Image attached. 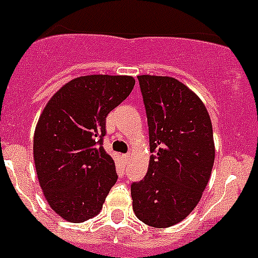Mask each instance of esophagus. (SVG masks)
Instances as JSON below:
<instances>
[{
  "mask_svg": "<svg viewBox=\"0 0 258 258\" xmlns=\"http://www.w3.org/2000/svg\"><path fill=\"white\" fill-rule=\"evenodd\" d=\"M122 159H123L124 162H128L130 160V154H123V155H122Z\"/></svg>",
  "mask_w": 258,
  "mask_h": 258,
  "instance_id": "obj_1",
  "label": "esophagus"
}]
</instances>
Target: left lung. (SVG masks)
<instances>
[{
	"mask_svg": "<svg viewBox=\"0 0 258 258\" xmlns=\"http://www.w3.org/2000/svg\"><path fill=\"white\" fill-rule=\"evenodd\" d=\"M146 110L150 162L131 184L132 208L143 223L168 228L196 208L215 159L210 115L199 96L168 76H137Z\"/></svg>",
	"mask_w": 258,
	"mask_h": 258,
	"instance_id": "8db88e82",
	"label": "left lung"
}]
</instances>
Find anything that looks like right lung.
<instances>
[{
	"instance_id": "1",
	"label": "right lung",
	"mask_w": 258,
	"mask_h": 258,
	"mask_svg": "<svg viewBox=\"0 0 258 258\" xmlns=\"http://www.w3.org/2000/svg\"><path fill=\"white\" fill-rule=\"evenodd\" d=\"M134 85L131 76L74 79L39 117L33 145L38 180L50 208L64 220L95 216L117 182L114 162L103 148L105 119Z\"/></svg>"
}]
</instances>
